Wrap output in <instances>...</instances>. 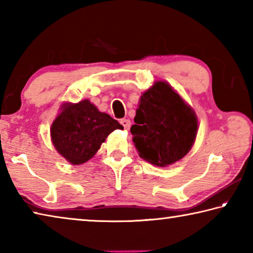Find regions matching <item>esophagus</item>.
Wrapping results in <instances>:
<instances>
[{"label":"esophagus","mask_w":253,"mask_h":253,"mask_svg":"<svg viewBox=\"0 0 253 253\" xmlns=\"http://www.w3.org/2000/svg\"><path fill=\"white\" fill-rule=\"evenodd\" d=\"M121 124L122 125L124 126V128H125V129H129V127H130V121L129 119H122L121 121Z\"/></svg>","instance_id":"1"}]
</instances>
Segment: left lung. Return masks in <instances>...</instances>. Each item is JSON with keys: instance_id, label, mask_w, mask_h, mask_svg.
Listing matches in <instances>:
<instances>
[{"instance_id": "obj_1", "label": "left lung", "mask_w": 253, "mask_h": 253, "mask_svg": "<svg viewBox=\"0 0 253 253\" xmlns=\"http://www.w3.org/2000/svg\"><path fill=\"white\" fill-rule=\"evenodd\" d=\"M130 128L138 155L166 168L191 151L198 135V117L166 81H155L142 93Z\"/></svg>"}]
</instances>
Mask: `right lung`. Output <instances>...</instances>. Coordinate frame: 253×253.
I'll list each match as a JSON object with an SVG mask.
<instances>
[{
    "label": "right lung",
    "mask_w": 253,
    "mask_h": 253,
    "mask_svg": "<svg viewBox=\"0 0 253 253\" xmlns=\"http://www.w3.org/2000/svg\"><path fill=\"white\" fill-rule=\"evenodd\" d=\"M123 126L108 114L101 113L90 100L65 102L50 128L57 152L72 165L90 160L115 129Z\"/></svg>",
    "instance_id": "add662e5"
}]
</instances>
